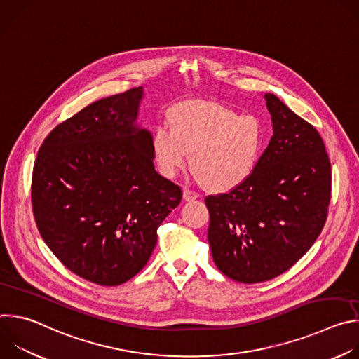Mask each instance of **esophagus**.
Masks as SVG:
<instances>
[{
	"label": "esophagus",
	"mask_w": 359,
	"mask_h": 359,
	"mask_svg": "<svg viewBox=\"0 0 359 359\" xmlns=\"http://www.w3.org/2000/svg\"><path fill=\"white\" fill-rule=\"evenodd\" d=\"M197 197H198L197 193H194V191H191V190H189V189H184V190H183V198H184L186 201H193V200H196Z\"/></svg>",
	"instance_id": "obj_1"
}]
</instances>
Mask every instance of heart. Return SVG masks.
<instances>
[{
  "mask_svg": "<svg viewBox=\"0 0 359 359\" xmlns=\"http://www.w3.org/2000/svg\"><path fill=\"white\" fill-rule=\"evenodd\" d=\"M169 128L151 135V153L165 177H176L187 165L200 183L217 193L231 191L257 170L266 133L254 115H240L217 102L184 100L168 114Z\"/></svg>",
  "mask_w": 359,
  "mask_h": 359,
  "instance_id": "1",
  "label": "heart"
}]
</instances>
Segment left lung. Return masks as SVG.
I'll return each instance as SVG.
<instances>
[{
	"label": "left lung",
	"instance_id": "8db88e82",
	"mask_svg": "<svg viewBox=\"0 0 359 359\" xmlns=\"http://www.w3.org/2000/svg\"><path fill=\"white\" fill-rule=\"evenodd\" d=\"M273 136L257 170L240 187L208 196V231L217 269L254 284L271 280L310 250L331 198V163L317 129L266 93Z\"/></svg>",
	"mask_w": 359,
	"mask_h": 359
}]
</instances>
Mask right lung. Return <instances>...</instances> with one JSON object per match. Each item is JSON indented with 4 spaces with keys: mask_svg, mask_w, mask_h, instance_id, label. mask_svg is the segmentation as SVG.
Listing matches in <instances>:
<instances>
[{
    "mask_svg": "<svg viewBox=\"0 0 359 359\" xmlns=\"http://www.w3.org/2000/svg\"><path fill=\"white\" fill-rule=\"evenodd\" d=\"M143 88L99 99L53 129L32 172L41 237L76 276L119 285L149 262L182 190L153 165L151 133L136 125Z\"/></svg>",
    "mask_w": 359,
    "mask_h": 359,
    "instance_id": "1",
    "label": "right lung"
}]
</instances>
